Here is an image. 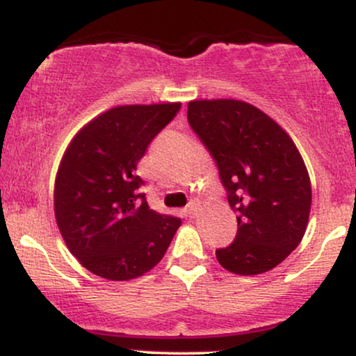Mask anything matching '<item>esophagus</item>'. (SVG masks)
<instances>
[{
	"instance_id": "obj_1",
	"label": "esophagus",
	"mask_w": 356,
	"mask_h": 356,
	"mask_svg": "<svg viewBox=\"0 0 356 356\" xmlns=\"http://www.w3.org/2000/svg\"><path fill=\"white\" fill-rule=\"evenodd\" d=\"M187 214H189V218H194L195 214H197V202L192 201L189 202V206H187Z\"/></svg>"
}]
</instances>
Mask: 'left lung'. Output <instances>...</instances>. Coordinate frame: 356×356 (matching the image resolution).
Here are the masks:
<instances>
[{
    "label": "left lung",
    "mask_w": 356,
    "mask_h": 356,
    "mask_svg": "<svg viewBox=\"0 0 356 356\" xmlns=\"http://www.w3.org/2000/svg\"><path fill=\"white\" fill-rule=\"evenodd\" d=\"M187 120L207 147L236 211L238 234L216 257L254 276L276 268L303 239L312 182L300 150L280 124L243 100H192Z\"/></svg>",
    "instance_id": "obj_1"
}]
</instances>
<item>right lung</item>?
I'll use <instances>...</instances> for the list:
<instances>
[{"instance_id":"1","label":"right lung","mask_w":356,"mask_h":356,"mask_svg":"<svg viewBox=\"0 0 356 356\" xmlns=\"http://www.w3.org/2000/svg\"><path fill=\"white\" fill-rule=\"evenodd\" d=\"M179 102L120 105L72 138L55 179V218L83 268L129 281L161 263L181 219L150 209L136 174L152 138L175 117Z\"/></svg>"}]
</instances>
